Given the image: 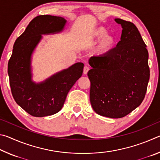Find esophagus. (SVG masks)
Segmentation results:
<instances>
[{
  "instance_id": "1",
  "label": "esophagus",
  "mask_w": 160,
  "mask_h": 160,
  "mask_svg": "<svg viewBox=\"0 0 160 160\" xmlns=\"http://www.w3.org/2000/svg\"><path fill=\"white\" fill-rule=\"evenodd\" d=\"M89 70H90V68H89L88 66H85V67H84V68H83V73L85 74V75H86L87 73H88V72L89 71Z\"/></svg>"
}]
</instances>
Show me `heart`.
<instances>
[{"instance_id":"b5f03b06","label":"heart","mask_w":160,"mask_h":160,"mask_svg":"<svg viewBox=\"0 0 160 160\" xmlns=\"http://www.w3.org/2000/svg\"><path fill=\"white\" fill-rule=\"evenodd\" d=\"M107 30L104 28L96 29L90 37L91 42H95L102 38L101 40L95 48V52L97 55H104L112 49L116 44V37L112 34H107Z\"/></svg>"}]
</instances>
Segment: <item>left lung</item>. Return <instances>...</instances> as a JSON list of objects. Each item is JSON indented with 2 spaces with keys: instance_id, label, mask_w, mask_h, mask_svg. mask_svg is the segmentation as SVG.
I'll use <instances>...</instances> for the list:
<instances>
[{
  "instance_id": "obj_1",
  "label": "left lung",
  "mask_w": 160,
  "mask_h": 160,
  "mask_svg": "<svg viewBox=\"0 0 160 160\" xmlns=\"http://www.w3.org/2000/svg\"><path fill=\"white\" fill-rule=\"evenodd\" d=\"M123 30L115 48L104 56H92L88 76L90 102L98 114L122 118L145 98L150 79L148 51L138 29L131 22L115 19Z\"/></svg>"
}]
</instances>
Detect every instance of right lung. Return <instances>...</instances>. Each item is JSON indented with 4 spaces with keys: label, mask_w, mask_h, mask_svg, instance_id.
Segmentation results:
<instances>
[{
    "label": "right lung",
    "mask_w": 160,
    "mask_h": 160,
    "mask_svg": "<svg viewBox=\"0 0 160 160\" xmlns=\"http://www.w3.org/2000/svg\"><path fill=\"white\" fill-rule=\"evenodd\" d=\"M66 22L64 18L57 16H37L13 46L8 66L11 92L19 106L35 117L58 112L69 90L82 76L84 64L77 63L44 82L35 84L31 80V56L41 39V34L60 32Z\"/></svg>",
    "instance_id": "obj_1"
}]
</instances>
